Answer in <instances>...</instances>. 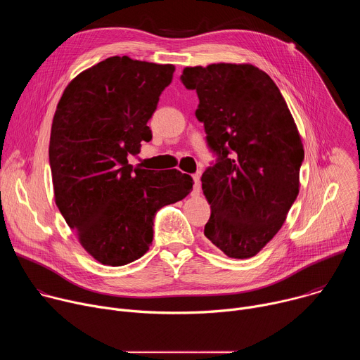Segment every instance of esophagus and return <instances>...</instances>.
Wrapping results in <instances>:
<instances>
[{"label": "esophagus", "instance_id": "esophagus-1", "mask_svg": "<svg viewBox=\"0 0 360 360\" xmlns=\"http://www.w3.org/2000/svg\"><path fill=\"white\" fill-rule=\"evenodd\" d=\"M192 178H193V182H195V184H193V192L198 193L199 189H200V178H199L198 174H193Z\"/></svg>", "mask_w": 360, "mask_h": 360}]
</instances>
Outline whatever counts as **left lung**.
I'll list each match as a JSON object with an SVG mask.
<instances>
[{"label": "left lung", "instance_id": "8db88e82", "mask_svg": "<svg viewBox=\"0 0 360 360\" xmlns=\"http://www.w3.org/2000/svg\"><path fill=\"white\" fill-rule=\"evenodd\" d=\"M199 98L195 115L217 161L202 189L211 205L205 236L229 258L258 253L282 228L299 193L303 145L272 78L249 64L188 67Z\"/></svg>", "mask_w": 360, "mask_h": 360}]
</instances>
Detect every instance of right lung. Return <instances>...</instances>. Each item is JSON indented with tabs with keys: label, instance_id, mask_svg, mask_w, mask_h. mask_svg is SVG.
<instances>
[{
	"label": "right lung",
	"instance_id": "obj_1",
	"mask_svg": "<svg viewBox=\"0 0 360 360\" xmlns=\"http://www.w3.org/2000/svg\"><path fill=\"white\" fill-rule=\"evenodd\" d=\"M175 67L110 57L65 88L49 138L56 203L79 243L102 265L139 259L153 219L184 199L193 179L178 169L132 168L129 155L149 142L146 125Z\"/></svg>",
	"mask_w": 360,
	"mask_h": 360
}]
</instances>
